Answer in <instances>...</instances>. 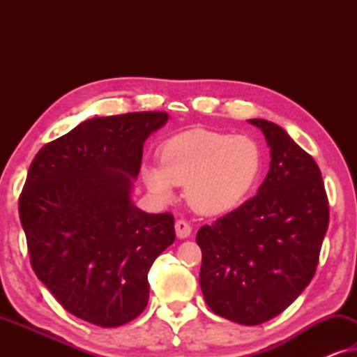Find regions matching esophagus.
<instances>
[{
	"mask_svg": "<svg viewBox=\"0 0 357 357\" xmlns=\"http://www.w3.org/2000/svg\"><path fill=\"white\" fill-rule=\"evenodd\" d=\"M175 234H177L178 238H187L192 234V226L185 219H178L175 222Z\"/></svg>",
	"mask_w": 357,
	"mask_h": 357,
	"instance_id": "obj_1",
	"label": "esophagus"
}]
</instances>
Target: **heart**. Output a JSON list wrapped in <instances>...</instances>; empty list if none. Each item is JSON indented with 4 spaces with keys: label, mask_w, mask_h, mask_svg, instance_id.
Returning a JSON list of instances; mask_svg holds the SVG:
<instances>
[{
    "label": "heart",
    "mask_w": 357,
    "mask_h": 357,
    "mask_svg": "<svg viewBox=\"0 0 357 357\" xmlns=\"http://www.w3.org/2000/svg\"><path fill=\"white\" fill-rule=\"evenodd\" d=\"M261 169L263 151L250 136L193 130L165 141L160 165H146L143 177L160 199L174 197V185H187L190 206L218 216L243 203Z\"/></svg>",
    "instance_id": "b5f03b06"
}]
</instances>
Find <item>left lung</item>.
Listing matches in <instances>:
<instances>
[{
    "instance_id": "8db88e82",
    "label": "left lung",
    "mask_w": 357,
    "mask_h": 357,
    "mask_svg": "<svg viewBox=\"0 0 357 357\" xmlns=\"http://www.w3.org/2000/svg\"><path fill=\"white\" fill-rule=\"evenodd\" d=\"M270 146L258 193L211 226L199 227V286L209 309L260 325L287 309L319 265L330 209L317 162L281 126L248 120Z\"/></svg>"
}]
</instances>
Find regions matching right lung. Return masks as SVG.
I'll return each mask as SVG.
<instances>
[{
    "label": "right lung",
    "mask_w": 357,
    "mask_h": 357,
    "mask_svg": "<svg viewBox=\"0 0 357 357\" xmlns=\"http://www.w3.org/2000/svg\"><path fill=\"white\" fill-rule=\"evenodd\" d=\"M167 120L165 112L86 120L29 167L19 218L31 265L77 319L110 328L148 305V271L175 241L174 216L136 208L131 180L144 141Z\"/></svg>",
    "instance_id": "obj_1"
}]
</instances>
